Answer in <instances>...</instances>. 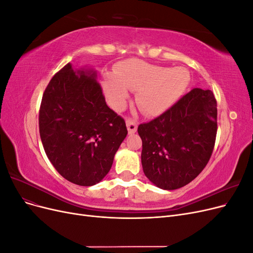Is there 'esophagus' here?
I'll return each instance as SVG.
<instances>
[{"mask_svg": "<svg viewBox=\"0 0 253 253\" xmlns=\"http://www.w3.org/2000/svg\"><path fill=\"white\" fill-rule=\"evenodd\" d=\"M128 134H134L137 131V121L132 118H126V120Z\"/></svg>", "mask_w": 253, "mask_h": 253, "instance_id": "1", "label": "esophagus"}]
</instances>
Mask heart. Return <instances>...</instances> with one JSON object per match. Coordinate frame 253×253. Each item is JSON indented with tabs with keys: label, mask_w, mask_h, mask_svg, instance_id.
Segmentation results:
<instances>
[{
	"label": "heart",
	"mask_w": 253,
	"mask_h": 253,
	"mask_svg": "<svg viewBox=\"0 0 253 253\" xmlns=\"http://www.w3.org/2000/svg\"><path fill=\"white\" fill-rule=\"evenodd\" d=\"M190 75L183 67H167L129 59L118 65L116 78L104 80V90L115 109H121L128 98L126 89L138 91L136 97L140 111L157 116L169 110L186 90Z\"/></svg>",
	"instance_id": "obj_1"
}]
</instances>
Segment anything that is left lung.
Here are the masks:
<instances>
[{"label": "left lung", "mask_w": 253, "mask_h": 253, "mask_svg": "<svg viewBox=\"0 0 253 253\" xmlns=\"http://www.w3.org/2000/svg\"><path fill=\"white\" fill-rule=\"evenodd\" d=\"M216 106L210 89L196 87L160 116L139 125L143 173L155 186L179 189L205 169L216 139Z\"/></svg>", "instance_id": "left-lung-1"}]
</instances>
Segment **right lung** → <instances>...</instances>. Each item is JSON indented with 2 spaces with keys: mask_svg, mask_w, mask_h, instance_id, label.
Returning <instances> with one entry per match:
<instances>
[{
  "mask_svg": "<svg viewBox=\"0 0 253 253\" xmlns=\"http://www.w3.org/2000/svg\"><path fill=\"white\" fill-rule=\"evenodd\" d=\"M40 137L49 162L61 176L79 186H94L111 170L127 135L126 121L105 102L93 71L68 63L44 90Z\"/></svg>",
  "mask_w": 253,
  "mask_h": 253,
  "instance_id": "obj_1",
  "label": "right lung"
}]
</instances>
